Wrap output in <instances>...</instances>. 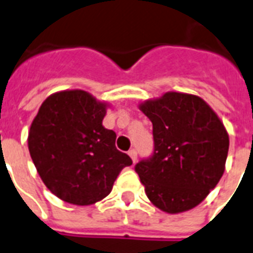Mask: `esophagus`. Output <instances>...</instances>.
I'll list each match as a JSON object with an SVG mask.
<instances>
[{
    "label": "esophagus",
    "mask_w": 253,
    "mask_h": 253,
    "mask_svg": "<svg viewBox=\"0 0 253 253\" xmlns=\"http://www.w3.org/2000/svg\"><path fill=\"white\" fill-rule=\"evenodd\" d=\"M128 155H130V158L132 159V162L136 163V159H138V152L135 150H130L128 151Z\"/></svg>",
    "instance_id": "34e87169"
}]
</instances>
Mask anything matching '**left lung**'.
Returning a JSON list of instances; mask_svg holds the SVG:
<instances>
[{
	"label": "left lung",
	"instance_id": "obj_1",
	"mask_svg": "<svg viewBox=\"0 0 253 253\" xmlns=\"http://www.w3.org/2000/svg\"><path fill=\"white\" fill-rule=\"evenodd\" d=\"M140 110L152 122L154 152L135 166L152 204L169 214L196 208L224 172L228 134L204 99L169 91Z\"/></svg>",
	"mask_w": 253,
	"mask_h": 253
}]
</instances>
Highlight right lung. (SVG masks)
I'll use <instances>...</instances> for the list:
<instances>
[{"instance_id": "add662e5", "label": "right lung", "mask_w": 253, "mask_h": 253, "mask_svg": "<svg viewBox=\"0 0 253 253\" xmlns=\"http://www.w3.org/2000/svg\"><path fill=\"white\" fill-rule=\"evenodd\" d=\"M106 103L84 90H64L42 103L29 132V151L44 185L60 200L91 205L109 194L132 160L102 126Z\"/></svg>"}]
</instances>
